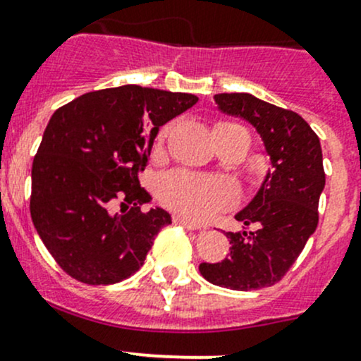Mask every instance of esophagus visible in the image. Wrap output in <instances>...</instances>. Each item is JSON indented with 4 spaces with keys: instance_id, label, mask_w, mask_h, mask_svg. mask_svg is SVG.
I'll return each mask as SVG.
<instances>
[{
    "instance_id": "34e87169",
    "label": "esophagus",
    "mask_w": 361,
    "mask_h": 361,
    "mask_svg": "<svg viewBox=\"0 0 361 361\" xmlns=\"http://www.w3.org/2000/svg\"><path fill=\"white\" fill-rule=\"evenodd\" d=\"M173 222L176 224H179V226H182V227H185V228H189V231H200V226H196V224H192V222H189V220H185V219H182V216H179V215H176L173 216Z\"/></svg>"
}]
</instances>
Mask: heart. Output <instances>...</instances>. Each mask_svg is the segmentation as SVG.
I'll list each match as a JSON object with an SVG mask.
<instances>
[{
  "label": "heart",
  "mask_w": 361,
  "mask_h": 361,
  "mask_svg": "<svg viewBox=\"0 0 361 361\" xmlns=\"http://www.w3.org/2000/svg\"><path fill=\"white\" fill-rule=\"evenodd\" d=\"M166 130L169 127L161 130V135H165ZM158 196L173 212L197 222L212 219L219 212L232 207L238 197L234 185L226 179L182 170H173L160 177Z\"/></svg>",
  "instance_id": "obj_1"
}]
</instances>
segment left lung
Listing matches in <instances>:
<instances>
[{
	"label": "left lung",
	"mask_w": 361,
	"mask_h": 361,
	"mask_svg": "<svg viewBox=\"0 0 361 361\" xmlns=\"http://www.w3.org/2000/svg\"><path fill=\"white\" fill-rule=\"evenodd\" d=\"M213 99L222 114L257 129L272 169L253 200L235 213L244 227L226 234L231 257L201 263L200 272L220 288L262 289L284 277L319 224L325 188L320 139L298 114L247 92H222Z\"/></svg>",
	"instance_id": "1"
}]
</instances>
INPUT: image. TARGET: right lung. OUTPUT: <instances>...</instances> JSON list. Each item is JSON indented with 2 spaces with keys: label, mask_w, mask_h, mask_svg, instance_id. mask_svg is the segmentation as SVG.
I'll return each instance as SVG.
<instances>
[{
  "label": "right lung",
  "mask_w": 361,
  "mask_h": 361,
  "mask_svg": "<svg viewBox=\"0 0 361 361\" xmlns=\"http://www.w3.org/2000/svg\"><path fill=\"white\" fill-rule=\"evenodd\" d=\"M196 103L189 92L130 84L87 92L53 114L34 157L30 216L71 277L106 286L141 269L172 219L160 207L141 210L151 196L137 176L160 127ZM117 200L122 214L113 213Z\"/></svg>",
  "instance_id": "obj_1"
}]
</instances>
